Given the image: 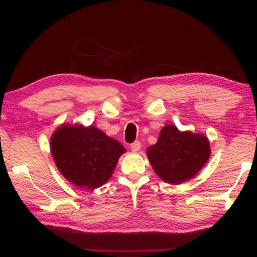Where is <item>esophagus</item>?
<instances>
[{
	"mask_svg": "<svg viewBox=\"0 0 257 257\" xmlns=\"http://www.w3.org/2000/svg\"><path fill=\"white\" fill-rule=\"evenodd\" d=\"M141 147H142L141 142L136 141L135 143H133V144L131 145V150L133 151V152H137V151H139V149H141Z\"/></svg>",
	"mask_w": 257,
	"mask_h": 257,
	"instance_id": "34e87169",
	"label": "esophagus"
}]
</instances>
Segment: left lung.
Instances as JSON below:
<instances>
[{
  "mask_svg": "<svg viewBox=\"0 0 257 257\" xmlns=\"http://www.w3.org/2000/svg\"><path fill=\"white\" fill-rule=\"evenodd\" d=\"M210 152L205 135L180 132L172 124L163 127L158 143L147 149L155 174L170 184H180L196 176L205 166Z\"/></svg>",
  "mask_w": 257,
  "mask_h": 257,
  "instance_id": "obj_1",
  "label": "left lung"
}]
</instances>
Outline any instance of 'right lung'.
I'll return each mask as SVG.
<instances>
[{
	"label": "right lung",
	"instance_id": "obj_1",
	"mask_svg": "<svg viewBox=\"0 0 257 257\" xmlns=\"http://www.w3.org/2000/svg\"><path fill=\"white\" fill-rule=\"evenodd\" d=\"M51 154L60 173L79 188L96 189L111 177L124 147L90 125L63 124L51 137Z\"/></svg>",
	"mask_w": 257,
	"mask_h": 257
}]
</instances>
